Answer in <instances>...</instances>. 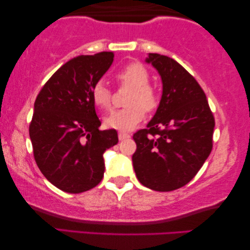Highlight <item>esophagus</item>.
Returning <instances> with one entry per match:
<instances>
[{
	"instance_id": "1",
	"label": "esophagus",
	"mask_w": 250,
	"mask_h": 250,
	"mask_svg": "<svg viewBox=\"0 0 250 250\" xmlns=\"http://www.w3.org/2000/svg\"><path fill=\"white\" fill-rule=\"evenodd\" d=\"M128 138H131V135H129L128 133H126V132H118V139L121 140V141H123V140L128 139Z\"/></svg>"
}]
</instances>
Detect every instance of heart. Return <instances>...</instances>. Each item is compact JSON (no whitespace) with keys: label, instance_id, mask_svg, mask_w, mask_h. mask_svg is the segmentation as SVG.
Wrapping results in <instances>:
<instances>
[{"label":"heart","instance_id":"heart-1","mask_svg":"<svg viewBox=\"0 0 250 250\" xmlns=\"http://www.w3.org/2000/svg\"><path fill=\"white\" fill-rule=\"evenodd\" d=\"M118 81L129 92L126 98L127 107L111 112L104 119L110 128L128 131L134 128L145 117V109L151 112L159 104V94L149 82V71L142 63L132 62L117 74ZM92 100L99 108L107 110L111 108L112 94L104 81H99L92 88Z\"/></svg>","mask_w":250,"mask_h":250}]
</instances>
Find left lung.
I'll return each mask as SVG.
<instances>
[{
    "instance_id": "8db88e82",
    "label": "left lung",
    "mask_w": 250,
    "mask_h": 250,
    "mask_svg": "<svg viewBox=\"0 0 250 250\" xmlns=\"http://www.w3.org/2000/svg\"><path fill=\"white\" fill-rule=\"evenodd\" d=\"M146 61L158 71L163 95L146 128L133 135L136 177L155 191H173L189 183L213 148L215 119L206 94L179 62L149 53Z\"/></svg>"
}]
</instances>
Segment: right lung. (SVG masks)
Listing matches in <instances>:
<instances>
[{
	"label": "right lung",
	"mask_w": 250,
	"mask_h": 250,
	"mask_svg": "<svg viewBox=\"0 0 250 250\" xmlns=\"http://www.w3.org/2000/svg\"><path fill=\"white\" fill-rule=\"evenodd\" d=\"M112 61V52L74 58L50 77L34 104V158L46 180L64 192L97 187L104 173V153L118 143L116 129H99L91 95Z\"/></svg>",
	"instance_id": "1"
}]
</instances>
